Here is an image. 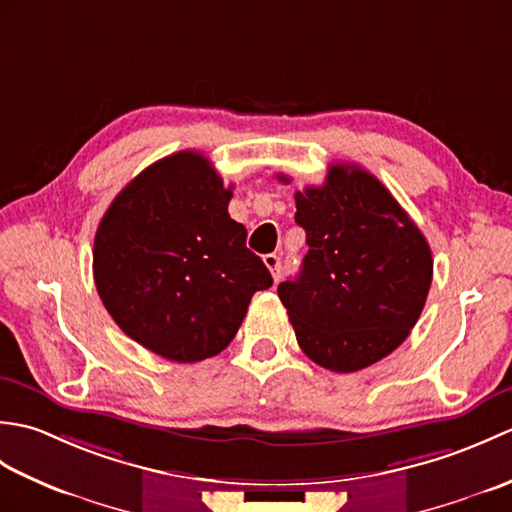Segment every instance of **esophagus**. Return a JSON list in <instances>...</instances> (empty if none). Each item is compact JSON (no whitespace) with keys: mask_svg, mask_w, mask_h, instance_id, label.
I'll list each match as a JSON object with an SVG mask.
<instances>
[{"mask_svg":"<svg viewBox=\"0 0 512 512\" xmlns=\"http://www.w3.org/2000/svg\"><path fill=\"white\" fill-rule=\"evenodd\" d=\"M264 264L270 270V275H273V279L279 281L281 273H284V268H281V259L277 255H266L264 257Z\"/></svg>","mask_w":512,"mask_h":512,"instance_id":"esophagus-1","label":"esophagus"}]
</instances>
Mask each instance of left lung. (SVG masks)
I'll return each mask as SVG.
<instances>
[{
  "instance_id": "left-lung-1",
  "label": "left lung",
  "mask_w": 512,
  "mask_h": 512,
  "mask_svg": "<svg viewBox=\"0 0 512 512\" xmlns=\"http://www.w3.org/2000/svg\"><path fill=\"white\" fill-rule=\"evenodd\" d=\"M295 202L308 253L277 295L310 361L358 372L416 325L431 288V248L385 184L350 162L330 165L323 187L297 191Z\"/></svg>"
}]
</instances>
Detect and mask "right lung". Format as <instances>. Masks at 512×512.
Segmentation results:
<instances>
[{
  "instance_id": "right-lung-1",
  "label": "right lung",
  "mask_w": 512,
  "mask_h": 512,
  "mask_svg": "<svg viewBox=\"0 0 512 512\" xmlns=\"http://www.w3.org/2000/svg\"><path fill=\"white\" fill-rule=\"evenodd\" d=\"M231 187L198 151L162 158L116 195L96 228L94 281L118 328L176 363L220 354L257 290L273 286L231 220Z\"/></svg>"
}]
</instances>
